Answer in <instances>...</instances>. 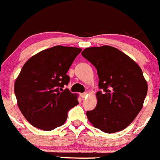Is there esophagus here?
Listing matches in <instances>:
<instances>
[{
  "mask_svg": "<svg viewBox=\"0 0 160 160\" xmlns=\"http://www.w3.org/2000/svg\"><path fill=\"white\" fill-rule=\"evenodd\" d=\"M87 95H88V93H87V92H83V93L80 94V97H81L82 98H86V96H87Z\"/></svg>",
  "mask_w": 160,
  "mask_h": 160,
  "instance_id": "34e87169",
  "label": "esophagus"
}]
</instances>
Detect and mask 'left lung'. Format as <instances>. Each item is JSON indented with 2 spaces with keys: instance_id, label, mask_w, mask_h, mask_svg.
<instances>
[{
  "instance_id": "left-lung-1",
  "label": "left lung",
  "mask_w": 160,
  "mask_h": 160,
  "mask_svg": "<svg viewBox=\"0 0 160 160\" xmlns=\"http://www.w3.org/2000/svg\"><path fill=\"white\" fill-rule=\"evenodd\" d=\"M82 56L96 68L100 91L96 107L87 117L107 133L125 129L143 107L148 84L141 68L129 57L110 46L90 47Z\"/></svg>"
}]
</instances>
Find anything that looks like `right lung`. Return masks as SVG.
I'll return each instance as SVG.
<instances>
[{
    "mask_svg": "<svg viewBox=\"0 0 160 160\" xmlns=\"http://www.w3.org/2000/svg\"><path fill=\"white\" fill-rule=\"evenodd\" d=\"M81 49L55 46L30 58L15 82L18 107L35 127L46 131L62 126L79 103L68 88L70 66Z\"/></svg>",
    "mask_w": 160,
    "mask_h": 160,
    "instance_id": "add662e5",
    "label": "right lung"
}]
</instances>
